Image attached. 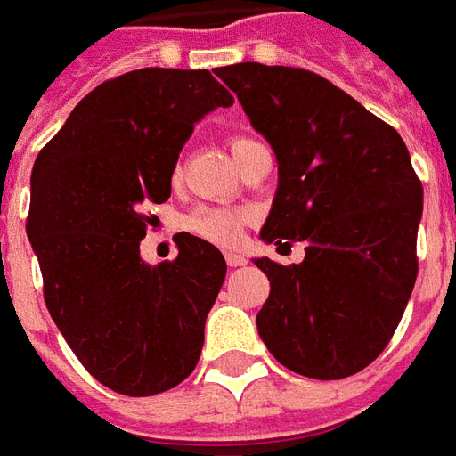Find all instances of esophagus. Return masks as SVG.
Returning a JSON list of instances; mask_svg holds the SVG:
<instances>
[{
  "mask_svg": "<svg viewBox=\"0 0 456 456\" xmlns=\"http://www.w3.org/2000/svg\"><path fill=\"white\" fill-rule=\"evenodd\" d=\"M224 258H227V266H232V268L244 266V264H247V258L241 256V254H234V251H229V254H224Z\"/></svg>",
  "mask_w": 456,
  "mask_h": 456,
  "instance_id": "obj_1",
  "label": "esophagus"
}]
</instances>
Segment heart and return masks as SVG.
Segmentation results:
<instances>
[{
    "mask_svg": "<svg viewBox=\"0 0 456 456\" xmlns=\"http://www.w3.org/2000/svg\"><path fill=\"white\" fill-rule=\"evenodd\" d=\"M247 143H251L248 136H232L229 139V149L237 156L239 151L244 149ZM180 170L173 168V180H178ZM251 215L247 209H234V208H215V205H200L192 212H188L183 217V229L195 234V237L205 239V241H212L217 247H232L237 244V239L241 237L244 232V224H247Z\"/></svg>",
    "mask_w": 456,
    "mask_h": 456,
    "instance_id": "heart-1",
    "label": "heart"
}]
</instances>
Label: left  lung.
Returning a JSON list of instances; mask_svg holds the SVG:
<instances>
[{"label": "left lung", "instance_id": "8db88e82", "mask_svg": "<svg viewBox=\"0 0 456 456\" xmlns=\"http://www.w3.org/2000/svg\"><path fill=\"white\" fill-rule=\"evenodd\" d=\"M273 146L278 190L261 239L305 241L303 264H256L271 281L258 335L290 371L332 381L386 349L418 276L422 183L401 134L303 68H217Z\"/></svg>", "mask_w": 456, "mask_h": 456}]
</instances>
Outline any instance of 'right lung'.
Wrapping results in <instances>:
<instances>
[{
    "label": "right lung",
    "instance_id": "add662e5",
    "mask_svg": "<svg viewBox=\"0 0 456 456\" xmlns=\"http://www.w3.org/2000/svg\"><path fill=\"white\" fill-rule=\"evenodd\" d=\"M234 97L209 70L141 68L97 85L36 156L26 234L45 307L97 381L156 395L198 366L205 320L227 264L180 232L178 256L143 264L146 202L170 198V175L200 121Z\"/></svg>",
    "mask_w": 456,
    "mask_h": 456
}]
</instances>
